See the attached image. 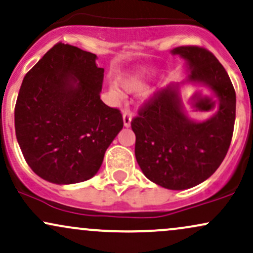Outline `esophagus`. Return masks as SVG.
<instances>
[{
  "label": "esophagus",
  "instance_id": "34e87169",
  "mask_svg": "<svg viewBox=\"0 0 253 253\" xmlns=\"http://www.w3.org/2000/svg\"><path fill=\"white\" fill-rule=\"evenodd\" d=\"M131 120H132V114L129 111V110H126L123 112V122H124V126H130L131 124Z\"/></svg>",
  "mask_w": 253,
  "mask_h": 253
}]
</instances>
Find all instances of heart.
Returning a JSON list of instances; mask_svg holds the SVG:
<instances>
[{
	"instance_id": "heart-1",
	"label": "heart",
	"mask_w": 253,
	"mask_h": 253,
	"mask_svg": "<svg viewBox=\"0 0 253 253\" xmlns=\"http://www.w3.org/2000/svg\"><path fill=\"white\" fill-rule=\"evenodd\" d=\"M145 80H147V73L143 70L132 71V72L123 74L120 78V82L124 90L130 92L138 91L143 88V86L145 85ZM112 93L117 97L121 96V91L116 86L112 87Z\"/></svg>"
}]
</instances>
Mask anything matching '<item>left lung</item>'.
I'll return each mask as SVG.
<instances>
[{
  "mask_svg": "<svg viewBox=\"0 0 253 253\" xmlns=\"http://www.w3.org/2000/svg\"><path fill=\"white\" fill-rule=\"evenodd\" d=\"M188 62L189 80L200 82L214 92L218 112L197 123L181 110L177 86L157 91L132 118L135 155L150 181L180 191L209 179L226 156L236 121V91L218 59L200 46L173 49Z\"/></svg>",
  "mask_w": 253,
  "mask_h": 253,
  "instance_id": "obj_1",
  "label": "left lung"
}]
</instances>
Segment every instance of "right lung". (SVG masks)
<instances>
[{
    "label": "right lung",
    "mask_w": 253,
    "mask_h": 253,
    "mask_svg": "<svg viewBox=\"0 0 253 253\" xmlns=\"http://www.w3.org/2000/svg\"><path fill=\"white\" fill-rule=\"evenodd\" d=\"M96 54L58 42L27 72L15 104L23 157L49 182L91 179L123 127L117 108L100 99L104 68Z\"/></svg>",
    "instance_id": "obj_1"
}]
</instances>
